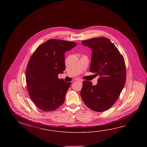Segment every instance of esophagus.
<instances>
[{"mask_svg":"<svg viewBox=\"0 0 147 147\" xmlns=\"http://www.w3.org/2000/svg\"><path fill=\"white\" fill-rule=\"evenodd\" d=\"M77 80V81H78V82H83V80H81V79H77V80Z\"/></svg>","mask_w":147,"mask_h":147,"instance_id":"esophagus-1","label":"esophagus"}]
</instances>
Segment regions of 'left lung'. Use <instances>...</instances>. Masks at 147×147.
<instances>
[{
    "mask_svg": "<svg viewBox=\"0 0 147 147\" xmlns=\"http://www.w3.org/2000/svg\"><path fill=\"white\" fill-rule=\"evenodd\" d=\"M82 43L91 49L90 71L99 78L95 86L89 81L83 82L81 97L93 111H106L117 100L125 86V60L115 45L106 37L90 39Z\"/></svg>",
    "mask_w": 147,
    "mask_h": 147,
    "instance_id": "1",
    "label": "left lung"
}]
</instances>
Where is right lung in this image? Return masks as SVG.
Wrapping results in <instances>:
<instances>
[{
	"mask_svg": "<svg viewBox=\"0 0 147 147\" xmlns=\"http://www.w3.org/2000/svg\"><path fill=\"white\" fill-rule=\"evenodd\" d=\"M77 44L72 41L50 39L39 46L30 59L26 69L29 95L38 108L53 111L61 106L70 82L59 80L65 69V53Z\"/></svg>",
	"mask_w": 147,
	"mask_h": 147,
	"instance_id": "obj_1",
	"label": "right lung"
}]
</instances>
